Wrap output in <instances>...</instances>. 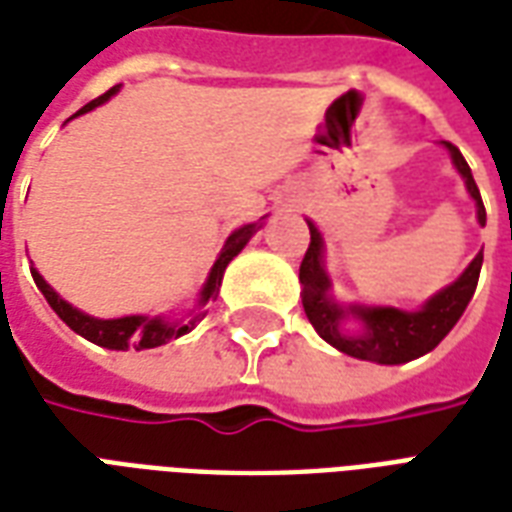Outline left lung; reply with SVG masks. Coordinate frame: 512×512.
<instances>
[{
  "label": "left lung",
  "instance_id": "obj_1",
  "mask_svg": "<svg viewBox=\"0 0 512 512\" xmlns=\"http://www.w3.org/2000/svg\"><path fill=\"white\" fill-rule=\"evenodd\" d=\"M445 151L451 153L456 172L467 186V194L475 199L478 224L486 226V207L480 199V191L472 178L470 164L464 161L461 151L451 142H443ZM310 226V248H307L302 267H299V283H302V307L307 321L326 343L337 351L348 353L353 359L375 361V364H405L424 353L434 351L443 343V337L451 332L461 313L470 305L475 286H478L480 267H483V251L467 264V270L459 278L440 288L437 294L426 299L418 310H399L388 305H343L332 294V278L324 264V234L318 232L313 221ZM345 320H359L356 333H345Z\"/></svg>",
  "mask_w": 512,
  "mask_h": 512
}]
</instances>
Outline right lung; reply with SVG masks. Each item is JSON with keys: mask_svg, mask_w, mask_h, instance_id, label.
<instances>
[{"mask_svg": "<svg viewBox=\"0 0 512 512\" xmlns=\"http://www.w3.org/2000/svg\"><path fill=\"white\" fill-rule=\"evenodd\" d=\"M121 91V83L113 86L107 94L96 96L94 102H88L86 107H80L78 113L72 115V118H78L83 113H91L94 107L105 105L110 96H115ZM69 118V121H72ZM267 218V215H264ZM264 218H261L259 224H245L240 229H234L229 237H226L224 248L218 253V259L210 267V275H207L205 286L199 288V297H197V307L186 315V318H167V315H124V318H96V315H88L78 307H72L67 299H61L56 294V288L48 286V280L42 278L40 272L32 267V278L37 283V288L42 291V297L48 299V305L56 310L61 321L72 329L80 337H86L88 343L102 345V348H110V351H148V348H159V345H167L172 340H178L183 334H188L194 326L205 318V305L210 299L218 297V288H221V280H224V272L229 267V261L237 256V253L248 245L253 234L259 232L261 226H264Z\"/></svg>", "mask_w": 512, "mask_h": 512, "instance_id": "right-lung-1", "label": "right lung"}]
</instances>
